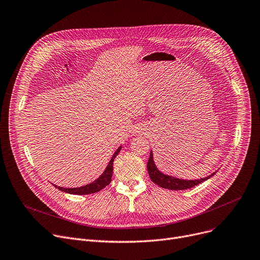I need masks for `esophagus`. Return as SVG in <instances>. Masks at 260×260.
I'll use <instances>...</instances> for the list:
<instances>
[{"instance_id":"obj_1","label":"esophagus","mask_w":260,"mask_h":260,"mask_svg":"<svg viewBox=\"0 0 260 260\" xmlns=\"http://www.w3.org/2000/svg\"><path fill=\"white\" fill-rule=\"evenodd\" d=\"M136 131H137L138 134H143L144 133V128H142V127H137V128H136Z\"/></svg>"}]
</instances>
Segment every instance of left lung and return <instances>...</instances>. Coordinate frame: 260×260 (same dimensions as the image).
<instances>
[{
    "mask_svg": "<svg viewBox=\"0 0 260 260\" xmlns=\"http://www.w3.org/2000/svg\"><path fill=\"white\" fill-rule=\"evenodd\" d=\"M146 168L148 171L149 178H151V180L154 183H156L157 185H159L163 188L173 189V190H181V189L190 188L195 185H198L199 183H201L203 181L210 179L212 176L215 175V173H213L212 175L208 176L207 178H202V179H198V180H182V179L175 178V177H172V176L165 175L161 172H159L158 169L156 168L155 163H154V159H153V152H151V155H149Z\"/></svg>",
    "mask_w": 260,
    "mask_h": 260,
    "instance_id": "8db88e82",
    "label": "left lung"
}]
</instances>
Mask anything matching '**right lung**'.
<instances>
[{"label": "right lung", "mask_w": 260, "mask_h": 260, "mask_svg": "<svg viewBox=\"0 0 260 260\" xmlns=\"http://www.w3.org/2000/svg\"><path fill=\"white\" fill-rule=\"evenodd\" d=\"M121 146L115 152L114 156L112 157L111 161H109L108 166L104 173L99 177L97 180H94L93 182L81 186V187H75V188H66V187H61V186H56L58 189L62 190V192L68 193V194H74V195H87V194H92V193H97L102 188H104L106 185H108L112 181V176H113V168H114V160L117 157L118 153L120 152Z\"/></svg>", "instance_id": "right-lung-1"}]
</instances>
